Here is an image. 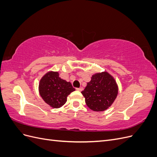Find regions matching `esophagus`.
Listing matches in <instances>:
<instances>
[{"mask_svg": "<svg viewBox=\"0 0 157 157\" xmlns=\"http://www.w3.org/2000/svg\"><path fill=\"white\" fill-rule=\"evenodd\" d=\"M77 89L78 91H80V92H81V91H82L83 90V88L82 87H80V88H76Z\"/></svg>", "mask_w": 157, "mask_h": 157, "instance_id": "esophagus-1", "label": "esophagus"}]
</instances>
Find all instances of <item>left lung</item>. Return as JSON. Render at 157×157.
<instances>
[{"label":"left lung","mask_w":157,"mask_h":157,"mask_svg":"<svg viewBox=\"0 0 157 157\" xmlns=\"http://www.w3.org/2000/svg\"><path fill=\"white\" fill-rule=\"evenodd\" d=\"M87 106L94 111H103L110 107L118 94L115 80L107 72L94 75L81 92Z\"/></svg>","instance_id":"left-lung-1"}]
</instances>
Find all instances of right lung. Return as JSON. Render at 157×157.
I'll list each match as a JSON object with an SVG mask.
<instances>
[{"label": "right lung", "instance_id": "obj_1", "mask_svg": "<svg viewBox=\"0 0 157 157\" xmlns=\"http://www.w3.org/2000/svg\"><path fill=\"white\" fill-rule=\"evenodd\" d=\"M39 93L43 100L53 108H59L75 89L69 82L61 79L58 72L47 73L40 80Z\"/></svg>", "mask_w": 157, "mask_h": 157}]
</instances>
